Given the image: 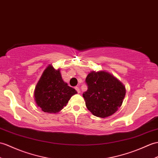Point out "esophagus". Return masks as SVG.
Masks as SVG:
<instances>
[{"label": "esophagus", "mask_w": 158, "mask_h": 158, "mask_svg": "<svg viewBox=\"0 0 158 158\" xmlns=\"http://www.w3.org/2000/svg\"><path fill=\"white\" fill-rule=\"evenodd\" d=\"M75 89L77 90V92L78 93H80V89H79V87H77V86H76L75 87Z\"/></svg>", "instance_id": "1"}]
</instances>
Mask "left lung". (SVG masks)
<instances>
[{
  "mask_svg": "<svg viewBox=\"0 0 158 158\" xmlns=\"http://www.w3.org/2000/svg\"><path fill=\"white\" fill-rule=\"evenodd\" d=\"M87 90L83 94L87 108L94 116L106 118L123 104L126 89L123 83L107 71H91L86 79Z\"/></svg>",
  "mask_w": 158,
  "mask_h": 158,
  "instance_id": "1",
  "label": "left lung"
}]
</instances>
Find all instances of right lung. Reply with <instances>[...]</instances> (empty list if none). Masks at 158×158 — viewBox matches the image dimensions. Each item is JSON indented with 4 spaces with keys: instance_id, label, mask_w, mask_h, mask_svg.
Wrapping results in <instances>:
<instances>
[{
    "instance_id": "right-lung-1",
    "label": "right lung",
    "mask_w": 158,
    "mask_h": 158,
    "mask_svg": "<svg viewBox=\"0 0 158 158\" xmlns=\"http://www.w3.org/2000/svg\"><path fill=\"white\" fill-rule=\"evenodd\" d=\"M76 94L77 91L62 79L60 69L56 70L50 64L40 77L34 96L36 105L43 112L56 114L62 110Z\"/></svg>"
}]
</instances>
